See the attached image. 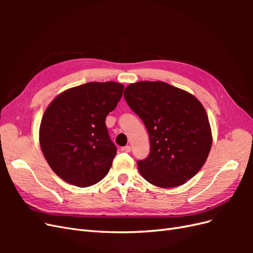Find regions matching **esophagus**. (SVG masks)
Segmentation results:
<instances>
[{
	"mask_svg": "<svg viewBox=\"0 0 253 253\" xmlns=\"http://www.w3.org/2000/svg\"><path fill=\"white\" fill-rule=\"evenodd\" d=\"M121 151L128 153V152H131V147H129V145H126V147H122L121 148Z\"/></svg>",
	"mask_w": 253,
	"mask_h": 253,
	"instance_id": "1",
	"label": "esophagus"
}]
</instances>
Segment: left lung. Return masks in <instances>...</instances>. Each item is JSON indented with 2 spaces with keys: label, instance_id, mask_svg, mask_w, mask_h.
<instances>
[{
  "label": "left lung",
  "instance_id": "1",
  "mask_svg": "<svg viewBox=\"0 0 253 253\" xmlns=\"http://www.w3.org/2000/svg\"><path fill=\"white\" fill-rule=\"evenodd\" d=\"M125 99L148 129L149 156L137 162L142 177L160 188L178 187L202 169L212 144L208 116L197 99L162 81H140Z\"/></svg>",
  "mask_w": 253,
  "mask_h": 253
}]
</instances>
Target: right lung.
<instances>
[{"label":"right lung","instance_id":"1","mask_svg":"<svg viewBox=\"0 0 253 253\" xmlns=\"http://www.w3.org/2000/svg\"><path fill=\"white\" fill-rule=\"evenodd\" d=\"M125 86L117 82H88L53 99L40 126V145L51 170L80 188L93 186L109 173L117 153L105 118Z\"/></svg>","mask_w":253,"mask_h":253}]
</instances>
